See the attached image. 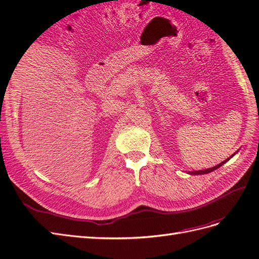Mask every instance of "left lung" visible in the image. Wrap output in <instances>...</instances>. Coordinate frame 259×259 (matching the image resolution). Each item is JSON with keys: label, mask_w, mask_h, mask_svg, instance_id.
<instances>
[{"label": "left lung", "mask_w": 259, "mask_h": 259, "mask_svg": "<svg viewBox=\"0 0 259 259\" xmlns=\"http://www.w3.org/2000/svg\"><path fill=\"white\" fill-rule=\"evenodd\" d=\"M236 154V153H233L230 158H232V156ZM230 158H228V159H226L224 162H222L221 164H218V165H216V166H214V167H211V168H207V169H203V170H195V171H189V174H191V175H202V174H207V173H210V171H213V170H215L216 168H218V167H221L223 164H225L227 161L228 160H230Z\"/></svg>", "instance_id": "1"}]
</instances>
